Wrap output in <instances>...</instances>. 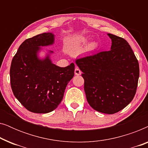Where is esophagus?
<instances>
[{
	"mask_svg": "<svg viewBox=\"0 0 148 148\" xmlns=\"http://www.w3.org/2000/svg\"><path fill=\"white\" fill-rule=\"evenodd\" d=\"M82 73V71H81V70L79 69V67L77 66H76L75 69V75H79Z\"/></svg>",
	"mask_w": 148,
	"mask_h": 148,
	"instance_id": "esophagus-1",
	"label": "esophagus"
}]
</instances>
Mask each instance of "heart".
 <instances>
[{
    "label": "heart",
    "instance_id": "b5f03b06",
    "mask_svg": "<svg viewBox=\"0 0 148 148\" xmlns=\"http://www.w3.org/2000/svg\"><path fill=\"white\" fill-rule=\"evenodd\" d=\"M84 42H86V40H84ZM95 48H96V44H95L94 42H92V43H91L90 45L88 46L89 50H94Z\"/></svg>",
    "mask_w": 148,
    "mask_h": 148
}]
</instances>
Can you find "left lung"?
<instances>
[{"mask_svg":"<svg viewBox=\"0 0 148 148\" xmlns=\"http://www.w3.org/2000/svg\"><path fill=\"white\" fill-rule=\"evenodd\" d=\"M112 41L109 51L100 52L76 60L83 72L84 90L91 107L112 114L123 110L136 93L139 62L128 42L107 34Z\"/></svg>","mask_w":148,"mask_h":148,"instance_id":"1","label":"left lung"}]
</instances>
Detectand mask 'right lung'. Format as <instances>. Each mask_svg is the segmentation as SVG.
I'll return each mask as SVG.
<instances>
[{
  "mask_svg": "<svg viewBox=\"0 0 148 148\" xmlns=\"http://www.w3.org/2000/svg\"><path fill=\"white\" fill-rule=\"evenodd\" d=\"M54 35L43 33L25 40L18 48L10 69L14 96L30 112L48 113L57 108L74 76L75 64L60 67L52 63L50 50L45 58L38 53L41 46L52 45Z\"/></svg>",
  "mask_w": 148,
  "mask_h": 148,
  "instance_id": "1",
  "label": "right lung"
}]
</instances>
